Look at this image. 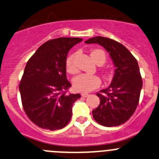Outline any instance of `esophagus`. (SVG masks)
Returning <instances> with one entry per match:
<instances>
[{
	"label": "esophagus",
	"instance_id": "esophagus-1",
	"mask_svg": "<svg viewBox=\"0 0 159 159\" xmlns=\"http://www.w3.org/2000/svg\"><path fill=\"white\" fill-rule=\"evenodd\" d=\"M81 96L84 97V98H87V97L89 96V93H81Z\"/></svg>",
	"mask_w": 159,
	"mask_h": 159
}]
</instances>
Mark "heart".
<instances>
[{"label": "heart", "mask_w": 159, "mask_h": 159, "mask_svg": "<svg viewBox=\"0 0 159 159\" xmlns=\"http://www.w3.org/2000/svg\"><path fill=\"white\" fill-rule=\"evenodd\" d=\"M90 57L96 63L101 62L103 64L105 61V52L101 50H93L90 52ZM75 54L69 56L66 61V70L69 73L75 74L77 72V68L75 65ZM101 84L99 77L90 74H80L73 80V87L75 90L80 92H90L98 87Z\"/></svg>", "instance_id": "heart-1"}]
</instances>
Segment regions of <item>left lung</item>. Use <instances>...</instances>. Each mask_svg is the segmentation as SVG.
<instances>
[{
    "label": "left lung",
    "mask_w": 159,
    "mask_h": 159,
    "mask_svg": "<svg viewBox=\"0 0 159 159\" xmlns=\"http://www.w3.org/2000/svg\"><path fill=\"white\" fill-rule=\"evenodd\" d=\"M86 43H98L109 54L115 66L111 84L97 96L100 105L92 111L94 120L104 126H116L126 122L135 111L143 86L138 63L122 43L103 37H95Z\"/></svg>",
    "instance_id": "8db88e82"
}]
</instances>
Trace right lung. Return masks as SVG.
I'll return each instance as SVG.
<instances>
[{"mask_svg":"<svg viewBox=\"0 0 159 159\" xmlns=\"http://www.w3.org/2000/svg\"><path fill=\"white\" fill-rule=\"evenodd\" d=\"M82 40L76 37L48 40L27 61L19 84L22 106L29 119L42 129H62L70 120L72 105L80 94L65 92L71 87L66 61L69 50Z\"/></svg>","mask_w":159,"mask_h":159,"instance_id":"obj_1","label":"right lung"}]
</instances>
